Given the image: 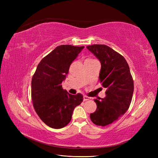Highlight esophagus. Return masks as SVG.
<instances>
[{
	"instance_id": "esophagus-1",
	"label": "esophagus",
	"mask_w": 158,
	"mask_h": 158,
	"mask_svg": "<svg viewBox=\"0 0 158 158\" xmlns=\"http://www.w3.org/2000/svg\"><path fill=\"white\" fill-rule=\"evenodd\" d=\"M89 97L85 96V95H84V101H87V100H89Z\"/></svg>"
}]
</instances>
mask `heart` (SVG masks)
<instances>
[{
  "label": "heart",
  "instance_id": "obj_1",
  "mask_svg": "<svg viewBox=\"0 0 158 158\" xmlns=\"http://www.w3.org/2000/svg\"><path fill=\"white\" fill-rule=\"evenodd\" d=\"M87 60H93V59H87Z\"/></svg>",
  "mask_w": 158,
  "mask_h": 158
}]
</instances>
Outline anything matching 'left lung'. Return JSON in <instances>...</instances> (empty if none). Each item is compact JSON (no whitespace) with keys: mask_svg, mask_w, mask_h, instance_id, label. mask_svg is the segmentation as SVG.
<instances>
[{"mask_svg":"<svg viewBox=\"0 0 158 158\" xmlns=\"http://www.w3.org/2000/svg\"><path fill=\"white\" fill-rule=\"evenodd\" d=\"M86 47L101 63L99 81L107 88L106 97L94 99L97 109L89 116L95 125L105 127L128 110L134 92L133 79L125 59L111 47L97 44Z\"/></svg>","mask_w":158,"mask_h":158,"instance_id":"obj_1","label":"left lung"}]
</instances>
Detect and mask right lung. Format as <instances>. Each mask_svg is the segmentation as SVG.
I'll list each match as a JSON object with an SVG mask.
<instances>
[{
    "label": "right lung",
    "instance_id": "right-lung-1",
    "mask_svg": "<svg viewBox=\"0 0 158 158\" xmlns=\"http://www.w3.org/2000/svg\"><path fill=\"white\" fill-rule=\"evenodd\" d=\"M84 48L56 47L37 65L31 80V99L38 116L47 126L61 128L70 123L74 108L83 102L81 94L72 95L62 88L71 63Z\"/></svg>",
    "mask_w": 158,
    "mask_h": 158
}]
</instances>
